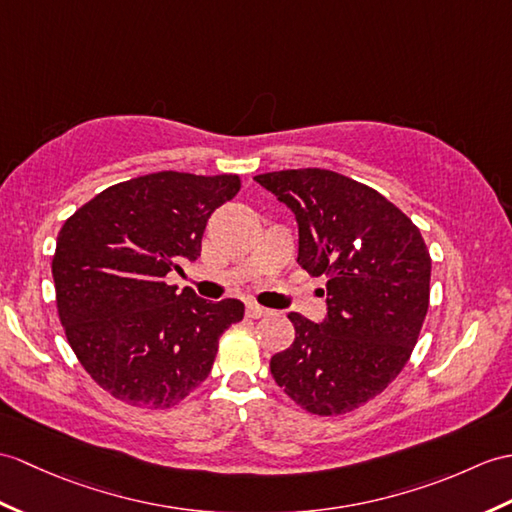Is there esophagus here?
Instances as JSON below:
<instances>
[{
	"instance_id": "34e87169",
	"label": "esophagus",
	"mask_w": 512,
	"mask_h": 512,
	"mask_svg": "<svg viewBox=\"0 0 512 512\" xmlns=\"http://www.w3.org/2000/svg\"><path fill=\"white\" fill-rule=\"evenodd\" d=\"M246 314H248V318H261V316L268 314V310H266V307L257 305V303H248L246 305Z\"/></svg>"
}]
</instances>
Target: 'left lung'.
<instances>
[{"label": "left lung", "mask_w": 512, "mask_h": 512, "mask_svg": "<svg viewBox=\"0 0 512 512\" xmlns=\"http://www.w3.org/2000/svg\"><path fill=\"white\" fill-rule=\"evenodd\" d=\"M255 181L296 216L299 266L327 277L325 320L290 312L294 342L270 373L303 410L347 414L408 364L430 307V251L406 213L349 176L303 168Z\"/></svg>", "instance_id": "obj_1"}]
</instances>
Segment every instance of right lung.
Segmentation results:
<instances>
[{"mask_svg": "<svg viewBox=\"0 0 512 512\" xmlns=\"http://www.w3.org/2000/svg\"><path fill=\"white\" fill-rule=\"evenodd\" d=\"M240 187L237 174L154 172L106 187L65 220L52 259L58 318L111 397L172 408L211 373L244 303H207L165 275L198 259L209 216Z\"/></svg>", "mask_w": 512, "mask_h": 512, "instance_id": "1", "label": "right lung"}]
</instances>
